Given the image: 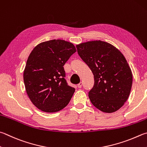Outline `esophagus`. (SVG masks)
Masks as SVG:
<instances>
[{
  "label": "esophagus",
  "instance_id": "34e87169",
  "mask_svg": "<svg viewBox=\"0 0 147 147\" xmlns=\"http://www.w3.org/2000/svg\"><path fill=\"white\" fill-rule=\"evenodd\" d=\"M82 82H80V83H79V84H78V88H81L82 87Z\"/></svg>",
  "mask_w": 147,
  "mask_h": 147
}]
</instances>
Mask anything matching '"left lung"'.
I'll return each instance as SVG.
<instances>
[{
	"label": "left lung",
	"instance_id": "left-lung-1",
	"mask_svg": "<svg viewBox=\"0 0 147 147\" xmlns=\"http://www.w3.org/2000/svg\"><path fill=\"white\" fill-rule=\"evenodd\" d=\"M76 47L94 75V86L89 92L92 105L103 113L118 111L129 98L132 84L131 69L124 56L113 45L101 40Z\"/></svg>",
	"mask_w": 147,
	"mask_h": 147
}]
</instances>
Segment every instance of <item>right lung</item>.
Segmentation results:
<instances>
[{
	"mask_svg": "<svg viewBox=\"0 0 147 147\" xmlns=\"http://www.w3.org/2000/svg\"><path fill=\"white\" fill-rule=\"evenodd\" d=\"M76 51L63 40L44 42L34 48L24 71L26 92L31 102L46 113H56L68 105L75 91L66 82L63 68Z\"/></svg>",
	"mask_w": 147,
	"mask_h": 147,
	"instance_id": "right-lung-1",
	"label": "right lung"
}]
</instances>
